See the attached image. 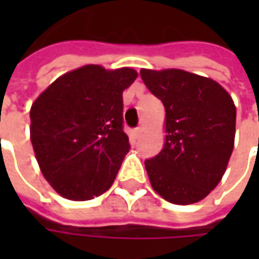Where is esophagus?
Here are the masks:
<instances>
[{
	"instance_id": "1",
	"label": "esophagus",
	"mask_w": 259,
	"mask_h": 259,
	"mask_svg": "<svg viewBox=\"0 0 259 259\" xmlns=\"http://www.w3.org/2000/svg\"><path fill=\"white\" fill-rule=\"evenodd\" d=\"M141 133H143V129H140V127H139V129L132 130V136H133L135 139H140Z\"/></svg>"
}]
</instances>
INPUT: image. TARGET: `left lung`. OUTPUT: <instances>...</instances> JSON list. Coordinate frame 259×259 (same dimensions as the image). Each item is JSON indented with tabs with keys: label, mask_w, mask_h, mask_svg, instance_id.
Instances as JSON below:
<instances>
[{
	"label": "left lung",
	"mask_w": 259,
	"mask_h": 259,
	"mask_svg": "<svg viewBox=\"0 0 259 259\" xmlns=\"http://www.w3.org/2000/svg\"><path fill=\"white\" fill-rule=\"evenodd\" d=\"M165 107V144L147 159L152 189L178 205L204 200L222 180L233 152L236 105L215 80L182 69H141Z\"/></svg>",
	"instance_id": "1"
}]
</instances>
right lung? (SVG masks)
<instances>
[{
    "label": "right lung",
    "mask_w": 259,
    "mask_h": 259,
    "mask_svg": "<svg viewBox=\"0 0 259 259\" xmlns=\"http://www.w3.org/2000/svg\"><path fill=\"white\" fill-rule=\"evenodd\" d=\"M137 76L132 68L84 65L59 76L31 104L37 162L66 200H91L112 186L130 148L122 94Z\"/></svg>",
    "instance_id": "1"
}]
</instances>
